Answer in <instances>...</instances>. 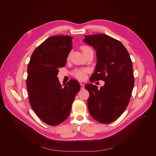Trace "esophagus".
<instances>
[{
	"label": "esophagus",
	"mask_w": 156,
	"mask_h": 156,
	"mask_svg": "<svg viewBox=\"0 0 156 156\" xmlns=\"http://www.w3.org/2000/svg\"><path fill=\"white\" fill-rule=\"evenodd\" d=\"M80 87H81V90H83L84 88V85L83 83H80Z\"/></svg>",
	"instance_id": "esophagus-1"
}]
</instances>
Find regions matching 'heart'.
<instances>
[{
    "mask_svg": "<svg viewBox=\"0 0 156 156\" xmlns=\"http://www.w3.org/2000/svg\"><path fill=\"white\" fill-rule=\"evenodd\" d=\"M81 49L83 51V52H84L85 51L91 49V48H90V47L86 46H82ZM87 72V70L86 69H76L73 72V76H75L76 78H77L79 80L83 81L86 78V73Z\"/></svg>",
    "mask_w": 156,
    "mask_h": 156,
    "instance_id": "obj_1",
    "label": "heart"
}]
</instances>
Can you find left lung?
<instances>
[{
    "instance_id": "obj_1",
    "label": "left lung",
    "mask_w": 156,
    "mask_h": 156,
    "mask_svg": "<svg viewBox=\"0 0 156 156\" xmlns=\"http://www.w3.org/2000/svg\"><path fill=\"white\" fill-rule=\"evenodd\" d=\"M83 41L96 51L97 64L90 80H102L105 84L84 86L90 93L89 112L101 123L117 120L127 107L134 87L133 65L128 51L119 41L105 34L84 36Z\"/></svg>"
}]
</instances>
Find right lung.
<instances>
[{"label": "right lung", "mask_w": 156, "mask_h": 156, "mask_svg": "<svg viewBox=\"0 0 156 156\" xmlns=\"http://www.w3.org/2000/svg\"><path fill=\"white\" fill-rule=\"evenodd\" d=\"M70 36H54L44 41L33 52L28 66L27 86L30 105L45 123L56 126L69 116L80 84L71 79L62 87L57 78L58 69L65 65L72 49Z\"/></svg>", "instance_id": "1"}]
</instances>
